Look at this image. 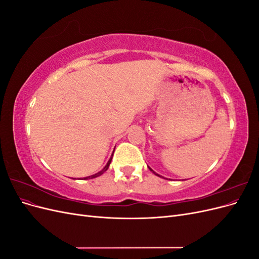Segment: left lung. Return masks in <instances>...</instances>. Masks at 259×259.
<instances>
[{
  "mask_svg": "<svg viewBox=\"0 0 259 259\" xmlns=\"http://www.w3.org/2000/svg\"><path fill=\"white\" fill-rule=\"evenodd\" d=\"M148 167H149V166H148ZM149 169H150V170H151V171H152V173H153V174H155V171H153V170H152V169H151V168H150V167H149ZM155 175H156V176H160V175H159V174H155Z\"/></svg>",
  "mask_w": 259,
  "mask_h": 259,
  "instance_id": "1",
  "label": "left lung"
}]
</instances>
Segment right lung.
<instances>
[{
	"instance_id": "add662e5",
	"label": "right lung",
	"mask_w": 259,
	"mask_h": 259,
	"mask_svg": "<svg viewBox=\"0 0 259 259\" xmlns=\"http://www.w3.org/2000/svg\"><path fill=\"white\" fill-rule=\"evenodd\" d=\"M112 156H113V154H112ZM111 160H112V158H110V160L108 161V163L106 164V166L101 169L100 171H98V173H96V174H94V175H91V176H89V177H85L84 179H92V178H95V177H98V176H100V175H103L105 171L108 169V167H109V165H110V163H111Z\"/></svg>"
}]
</instances>
